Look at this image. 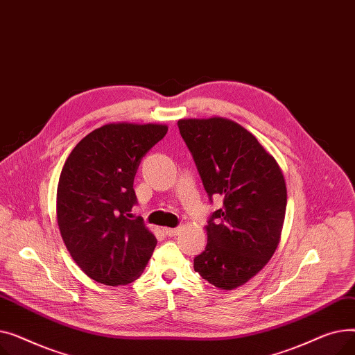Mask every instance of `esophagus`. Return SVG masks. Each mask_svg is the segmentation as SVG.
<instances>
[{
  "label": "esophagus",
  "mask_w": 355,
  "mask_h": 355,
  "mask_svg": "<svg viewBox=\"0 0 355 355\" xmlns=\"http://www.w3.org/2000/svg\"><path fill=\"white\" fill-rule=\"evenodd\" d=\"M178 232H180V229H178V227H177V229H168V227H165V229H164V233H165L166 236H170V237L177 236V234H178Z\"/></svg>",
  "instance_id": "esophagus-1"
}]
</instances>
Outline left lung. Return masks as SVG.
Instances as JSON below:
<instances>
[{
  "instance_id": "8db88e82",
  "label": "left lung",
  "mask_w": 355,
  "mask_h": 355,
  "mask_svg": "<svg viewBox=\"0 0 355 355\" xmlns=\"http://www.w3.org/2000/svg\"><path fill=\"white\" fill-rule=\"evenodd\" d=\"M178 128L210 200L223 198L206 226L207 246L194 259V270L232 291L262 270L281 241L285 177L265 146L234 121L180 119Z\"/></svg>"
}]
</instances>
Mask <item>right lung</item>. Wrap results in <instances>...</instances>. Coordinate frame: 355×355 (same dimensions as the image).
I'll return each instance as SVG.
<instances>
[{
	"label": "right lung",
	"instance_id": "right-lung-1",
	"mask_svg": "<svg viewBox=\"0 0 355 355\" xmlns=\"http://www.w3.org/2000/svg\"><path fill=\"white\" fill-rule=\"evenodd\" d=\"M168 130L159 123H106L73 148L58 185V225L76 265L103 285L137 281L157 246L141 217L134 178Z\"/></svg>",
	"mask_w": 355,
	"mask_h": 355
}]
</instances>
